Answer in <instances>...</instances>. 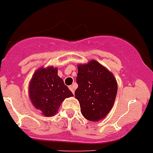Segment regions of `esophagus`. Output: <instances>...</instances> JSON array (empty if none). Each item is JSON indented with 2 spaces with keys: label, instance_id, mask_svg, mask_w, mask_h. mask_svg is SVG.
<instances>
[{
  "label": "esophagus",
  "instance_id": "34e87169",
  "mask_svg": "<svg viewBox=\"0 0 153 153\" xmlns=\"http://www.w3.org/2000/svg\"><path fill=\"white\" fill-rule=\"evenodd\" d=\"M69 89H70V90L71 92H72V94H74V85H70V86H69Z\"/></svg>",
  "mask_w": 153,
  "mask_h": 153
}]
</instances>
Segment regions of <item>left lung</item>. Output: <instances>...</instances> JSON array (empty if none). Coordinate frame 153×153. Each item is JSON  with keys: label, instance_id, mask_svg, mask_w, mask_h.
Here are the masks:
<instances>
[{"label": "left lung", "instance_id": "obj_1", "mask_svg": "<svg viewBox=\"0 0 153 153\" xmlns=\"http://www.w3.org/2000/svg\"><path fill=\"white\" fill-rule=\"evenodd\" d=\"M74 95L80 103L81 112L90 121H98L110 111L117 94V82L109 71L96 60L78 68Z\"/></svg>", "mask_w": 153, "mask_h": 153}]
</instances>
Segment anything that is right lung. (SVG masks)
<instances>
[{
  "instance_id": "1",
  "label": "right lung",
  "mask_w": 153,
  "mask_h": 153,
  "mask_svg": "<svg viewBox=\"0 0 153 153\" xmlns=\"http://www.w3.org/2000/svg\"><path fill=\"white\" fill-rule=\"evenodd\" d=\"M57 69L50 67L38 69L30 83V98L33 106L45 116L55 115L63 100L72 97L73 94L61 78Z\"/></svg>"
}]
</instances>
